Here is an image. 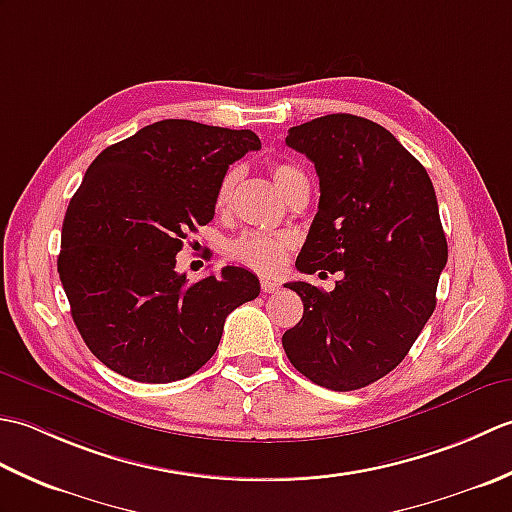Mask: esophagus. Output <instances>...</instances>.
<instances>
[{"mask_svg":"<svg viewBox=\"0 0 512 512\" xmlns=\"http://www.w3.org/2000/svg\"><path fill=\"white\" fill-rule=\"evenodd\" d=\"M277 290H279V284L275 279H268V277L262 279V292H266V295H270V292H277Z\"/></svg>","mask_w":512,"mask_h":512,"instance_id":"obj_1","label":"esophagus"}]
</instances>
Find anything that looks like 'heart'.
I'll return each mask as SVG.
<instances>
[{"instance_id": "b5f03b06", "label": "heart", "mask_w": 512, "mask_h": 512, "mask_svg": "<svg viewBox=\"0 0 512 512\" xmlns=\"http://www.w3.org/2000/svg\"><path fill=\"white\" fill-rule=\"evenodd\" d=\"M273 178L277 182L279 191L288 198V193L295 189L301 180H306V173L295 165H288V162H275ZM237 182H239V169H228L224 173V178L220 180V184H217V193H215L217 209H228V206H231L235 198ZM288 248H290V239L286 235L248 231L228 244V257L235 259L237 264L262 270V273H270V270H277L281 264H284Z\"/></svg>"}]
</instances>
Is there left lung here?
<instances>
[{
  "instance_id": "left-lung-1",
  "label": "left lung",
  "mask_w": 512,
  "mask_h": 512,
  "mask_svg": "<svg viewBox=\"0 0 512 512\" xmlns=\"http://www.w3.org/2000/svg\"><path fill=\"white\" fill-rule=\"evenodd\" d=\"M286 145L319 176V211L297 270L339 273L332 292L290 281L303 317L281 343L312 383L334 391L389 374L436 310L449 248L427 169L394 134L352 114L288 129Z\"/></svg>"
}]
</instances>
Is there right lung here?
<instances>
[{
	"label": "right lung",
	"mask_w": 512,
	"mask_h": 512,
	"mask_svg": "<svg viewBox=\"0 0 512 512\" xmlns=\"http://www.w3.org/2000/svg\"><path fill=\"white\" fill-rule=\"evenodd\" d=\"M262 147L250 129L167 118L103 149L72 195L59 277L85 345L138 383L187 378L215 354L224 321L259 295V279L226 266L189 284L184 239L215 215L228 165Z\"/></svg>",
	"instance_id": "add662e5"
}]
</instances>
